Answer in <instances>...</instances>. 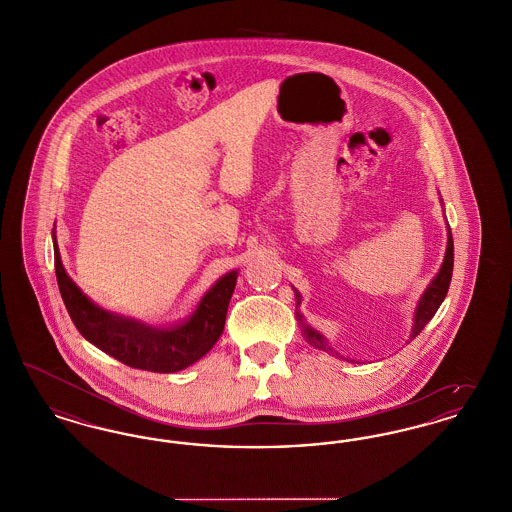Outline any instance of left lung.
<instances>
[{"label":"left lung","instance_id":"1","mask_svg":"<svg viewBox=\"0 0 512 512\" xmlns=\"http://www.w3.org/2000/svg\"><path fill=\"white\" fill-rule=\"evenodd\" d=\"M451 276H453V234H451V228H447L445 259H443V265L439 268L436 278H434L432 284L426 288V292L422 293V297H420V301H418V305H416L411 338H416V336L424 330V326L436 315L439 305L443 303V299H445V295H447V290H449ZM295 297H297V305H299V303H301V295H299V292H295ZM297 318H299V322H301V326H303V336H305V340L309 341V343H311L313 347H317V349L334 353L332 347L328 345V341L322 338V334H318L317 330H313L311 326H307V324L301 320L299 313H297ZM347 361H349V359H347Z\"/></svg>","mask_w":512,"mask_h":512}]
</instances>
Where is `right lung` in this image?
Segmentation results:
<instances>
[{
  "label": "right lung",
  "mask_w": 512,
  "mask_h": 512,
  "mask_svg": "<svg viewBox=\"0 0 512 512\" xmlns=\"http://www.w3.org/2000/svg\"><path fill=\"white\" fill-rule=\"evenodd\" d=\"M53 253L59 292L74 326L86 340L124 365L149 372H178L207 355L224 330L238 270L219 278L217 284L203 295L188 320L167 328H155L142 320L105 311L88 299L61 263L55 230Z\"/></svg>",
  "instance_id": "right-lung-1"
}]
</instances>
